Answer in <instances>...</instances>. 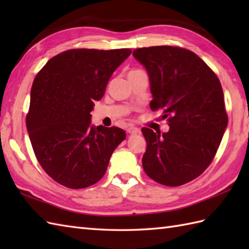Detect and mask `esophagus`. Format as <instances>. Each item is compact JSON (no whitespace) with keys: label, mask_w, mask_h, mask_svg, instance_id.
<instances>
[{"label":"esophagus","mask_w":249,"mask_h":249,"mask_svg":"<svg viewBox=\"0 0 249 249\" xmlns=\"http://www.w3.org/2000/svg\"><path fill=\"white\" fill-rule=\"evenodd\" d=\"M127 133L130 135H136V134L140 133V129L138 127H129L127 129Z\"/></svg>","instance_id":"1"}]
</instances>
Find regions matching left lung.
<instances>
[{"label":"left lung","mask_w":249,"mask_h":249,"mask_svg":"<svg viewBox=\"0 0 249 249\" xmlns=\"http://www.w3.org/2000/svg\"><path fill=\"white\" fill-rule=\"evenodd\" d=\"M133 55L149 75L151 109L169 116L168 133L141 129L144 172L166 186L193 181L212 162L228 125L219 79L197 54L178 47L139 48Z\"/></svg>","instance_id":"obj_1"}]
</instances>
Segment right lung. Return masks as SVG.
<instances>
[{
  "label": "right lung",
  "instance_id": "obj_1",
  "mask_svg": "<svg viewBox=\"0 0 249 249\" xmlns=\"http://www.w3.org/2000/svg\"><path fill=\"white\" fill-rule=\"evenodd\" d=\"M130 49H71L52 57L31 89L26 129L37 160L55 182L68 188L97 183L126 133L91 125L95 100Z\"/></svg>",
  "mask_w": 249,
  "mask_h": 249
}]
</instances>
